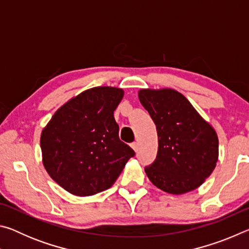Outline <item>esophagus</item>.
<instances>
[{"label":"esophagus","mask_w":249,"mask_h":249,"mask_svg":"<svg viewBox=\"0 0 249 249\" xmlns=\"http://www.w3.org/2000/svg\"><path fill=\"white\" fill-rule=\"evenodd\" d=\"M130 147H132L135 151H137V142H132V144H130Z\"/></svg>","instance_id":"34e87169"}]
</instances>
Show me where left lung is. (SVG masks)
<instances>
[{
    "label": "left lung",
    "instance_id": "1",
    "mask_svg": "<svg viewBox=\"0 0 249 249\" xmlns=\"http://www.w3.org/2000/svg\"><path fill=\"white\" fill-rule=\"evenodd\" d=\"M138 98L158 134L157 157L145 168L147 177L160 190L171 195L196 190L215 169V129L174 89H142Z\"/></svg>",
    "mask_w": 249,
    "mask_h": 249
}]
</instances>
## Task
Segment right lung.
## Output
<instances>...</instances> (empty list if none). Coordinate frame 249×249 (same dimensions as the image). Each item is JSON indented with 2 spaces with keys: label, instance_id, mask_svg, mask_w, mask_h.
<instances>
[{
  "label": "right lung",
  "instance_id": "obj_1",
  "mask_svg": "<svg viewBox=\"0 0 249 249\" xmlns=\"http://www.w3.org/2000/svg\"><path fill=\"white\" fill-rule=\"evenodd\" d=\"M123 96L121 88L88 89L59 107L41 132L45 169L71 195L107 190L135 155L120 141L114 119Z\"/></svg>",
  "mask_w": 249,
  "mask_h": 249
}]
</instances>
